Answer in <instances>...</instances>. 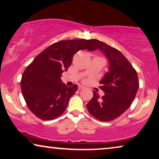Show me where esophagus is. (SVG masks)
Wrapping results in <instances>:
<instances>
[{
    "mask_svg": "<svg viewBox=\"0 0 159 159\" xmlns=\"http://www.w3.org/2000/svg\"><path fill=\"white\" fill-rule=\"evenodd\" d=\"M84 88H84V86H82V85H79V86H78V90H82V89H84Z\"/></svg>",
    "mask_w": 159,
    "mask_h": 159,
    "instance_id": "1",
    "label": "esophagus"
}]
</instances>
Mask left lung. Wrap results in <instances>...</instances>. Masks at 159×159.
Returning a JSON list of instances; mask_svg holds the SVG:
<instances>
[{"instance_id":"left-lung-1","label":"left lung","mask_w":159,"mask_h":159,"mask_svg":"<svg viewBox=\"0 0 159 159\" xmlns=\"http://www.w3.org/2000/svg\"><path fill=\"white\" fill-rule=\"evenodd\" d=\"M90 51L101 50L109 60L108 72L100 82L105 95L101 98L93 90V98L87 104L88 111L101 121L118 118L131 106L139 88L135 69L118 50L96 39L91 40Z\"/></svg>"}]
</instances>
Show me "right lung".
I'll return each mask as SVG.
<instances>
[{
	"instance_id": "right-lung-1",
	"label": "right lung",
	"mask_w": 159,
	"mask_h": 159,
	"mask_svg": "<svg viewBox=\"0 0 159 159\" xmlns=\"http://www.w3.org/2000/svg\"><path fill=\"white\" fill-rule=\"evenodd\" d=\"M91 40H61L38 54L24 71L21 89L29 109L39 119L53 120L66 110L77 84L67 86L61 80L62 73L80 50L90 51Z\"/></svg>"
}]
</instances>
